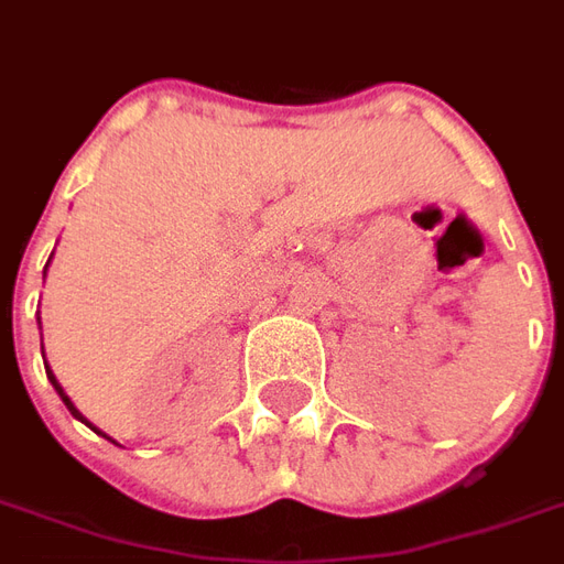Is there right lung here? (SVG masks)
I'll list each match as a JSON object with an SVG mask.
<instances>
[{
  "label": "right lung",
  "instance_id": "right-lung-1",
  "mask_svg": "<svg viewBox=\"0 0 564 564\" xmlns=\"http://www.w3.org/2000/svg\"><path fill=\"white\" fill-rule=\"evenodd\" d=\"M47 378H51V383H54V390L59 392V399H63V402H66V408H68V411H72V416H78V420H84V416H80L78 411H75V404L68 402V395H66V392H63V387H59V383H56V378H54V375H51V368H47ZM84 423H87V420H84ZM87 425H90V423H87Z\"/></svg>",
  "mask_w": 564,
  "mask_h": 564
}]
</instances>
